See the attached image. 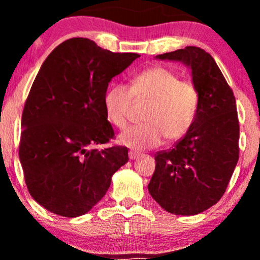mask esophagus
Returning <instances> with one entry per match:
<instances>
[{
  "label": "esophagus",
  "instance_id": "1",
  "mask_svg": "<svg viewBox=\"0 0 260 260\" xmlns=\"http://www.w3.org/2000/svg\"><path fill=\"white\" fill-rule=\"evenodd\" d=\"M128 156H129L131 160H134V159H137V157H139L140 154L137 153V151H132V150H131L129 153H128Z\"/></svg>",
  "mask_w": 260,
  "mask_h": 260
}]
</instances>
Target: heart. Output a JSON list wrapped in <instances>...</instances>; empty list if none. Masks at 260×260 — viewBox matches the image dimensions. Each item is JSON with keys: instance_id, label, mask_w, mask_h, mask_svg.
<instances>
[{"instance_id": "1", "label": "heart", "mask_w": 260, "mask_h": 260, "mask_svg": "<svg viewBox=\"0 0 260 260\" xmlns=\"http://www.w3.org/2000/svg\"><path fill=\"white\" fill-rule=\"evenodd\" d=\"M134 101H149L143 113L145 123L128 128L118 142L133 149L155 148L164 138L170 142L186 136L194 123L199 96L196 86L180 80L177 73L165 67H151L134 76L129 89L113 84L104 95L106 117L115 127L124 128Z\"/></svg>"}]
</instances>
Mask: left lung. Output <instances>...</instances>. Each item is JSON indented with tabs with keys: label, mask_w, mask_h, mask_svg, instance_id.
<instances>
[{
	"label": "left lung",
	"mask_w": 260,
	"mask_h": 260,
	"mask_svg": "<svg viewBox=\"0 0 260 260\" xmlns=\"http://www.w3.org/2000/svg\"><path fill=\"white\" fill-rule=\"evenodd\" d=\"M192 71L199 103L194 123L170 150L155 155L150 196L175 215H197L220 201L238 161L240 124L236 100L215 59L187 46L157 55Z\"/></svg>",
	"instance_id": "obj_1"
}]
</instances>
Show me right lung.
Wrapping results in <instances>:
<instances>
[{
	"mask_svg": "<svg viewBox=\"0 0 260 260\" xmlns=\"http://www.w3.org/2000/svg\"><path fill=\"white\" fill-rule=\"evenodd\" d=\"M138 57L73 38L44 61L23 110L19 160L29 193L46 210L66 217L88 213L128 161L126 147H92L115 136L104 95Z\"/></svg>",
	"mask_w": 260,
	"mask_h": 260,
	"instance_id": "1",
	"label": "right lung"
}]
</instances>
